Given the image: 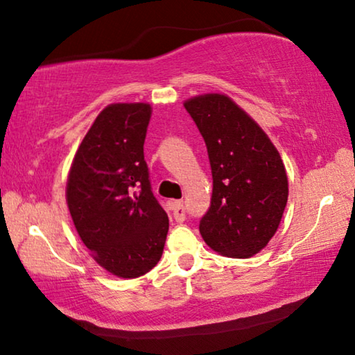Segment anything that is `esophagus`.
<instances>
[{"label":"esophagus","mask_w":355,"mask_h":355,"mask_svg":"<svg viewBox=\"0 0 355 355\" xmlns=\"http://www.w3.org/2000/svg\"><path fill=\"white\" fill-rule=\"evenodd\" d=\"M172 210H173V218H175L177 223L184 221V205L183 200H172Z\"/></svg>","instance_id":"obj_1"}]
</instances>
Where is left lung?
Segmentation results:
<instances>
[{
    "mask_svg": "<svg viewBox=\"0 0 355 355\" xmlns=\"http://www.w3.org/2000/svg\"><path fill=\"white\" fill-rule=\"evenodd\" d=\"M183 105L205 140L213 175L202 239L221 256L252 257L272 240L288 204L284 162L263 129L227 94H199Z\"/></svg>",
    "mask_w": 355,
    "mask_h": 355,
    "instance_id": "1",
    "label": "left lung"
}]
</instances>
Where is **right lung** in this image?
Segmentation results:
<instances>
[{"label": "right lung", "mask_w": 355, "mask_h": 355, "mask_svg": "<svg viewBox=\"0 0 355 355\" xmlns=\"http://www.w3.org/2000/svg\"><path fill=\"white\" fill-rule=\"evenodd\" d=\"M147 103L109 104L78 145L66 202L89 256L118 278L150 272L162 256L168 218L151 193L144 144Z\"/></svg>", "instance_id": "right-lung-1"}]
</instances>
